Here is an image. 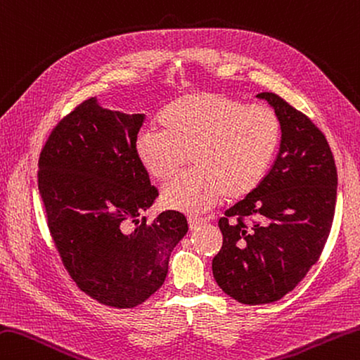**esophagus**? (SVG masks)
<instances>
[{
	"mask_svg": "<svg viewBox=\"0 0 360 360\" xmlns=\"http://www.w3.org/2000/svg\"><path fill=\"white\" fill-rule=\"evenodd\" d=\"M204 223H206V220H204V218L188 217V228H190V231H196V229H200V226H202Z\"/></svg>",
	"mask_w": 360,
	"mask_h": 360,
	"instance_id": "obj_1",
	"label": "esophagus"
}]
</instances>
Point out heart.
Returning a JSON list of instances; mask_svg holds the SVG:
<instances>
[{
    "label": "heart",
    "mask_w": 360,
    "mask_h": 360,
    "mask_svg": "<svg viewBox=\"0 0 360 360\" xmlns=\"http://www.w3.org/2000/svg\"><path fill=\"white\" fill-rule=\"evenodd\" d=\"M164 129L137 134L136 154L146 173L167 181L188 159L192 172L162 190L167 207L200 214L226 196L238 200L259 187L283 137L279 115L265 104L246 105L223 94H196L172 103L160 117Z\"/></svg>",
    "instance_id": "obj_1"
}]
</instances>
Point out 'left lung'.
<instances>
[{
	"label": "left lung",
	"mask_w": 360,
	"mask_h": 360,
	"mask_svg": "<svg viewBox=\"0 0 360 360\" xmlns=\"http://www.w3.org/2000/svg\"><path fill=\"white\" fill-rule=\"evenodd\" d=\"M257 98L279 115V153L259 187L220 218L223 245L212 260L221 290L250 306L278 301L301 283L325 248L337 200L325 134L279 95Z\"/></svg>",
	"instance_id": "1"
}]
</instances>
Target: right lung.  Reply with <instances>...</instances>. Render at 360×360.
I'll return each instance as SVG.
<instances>
[{"label":"right lung","mask_w":360,"mask_h":360,"mask_svg":"<svg viewBox=\"0 0 360 360\" xmlns=\"http://www.w3.org/2000/svg\"><path fill=\"white\" fill-rule=\"evenodd\" d=\"M143 122L89 98L54 126L39 158V192L63 266L84 293L117 309L142 304L164 284L188 231L176 210L139 220L159 195L136 154Z\"/></svg>","instance_id":"add662e5"}]
</instances>
